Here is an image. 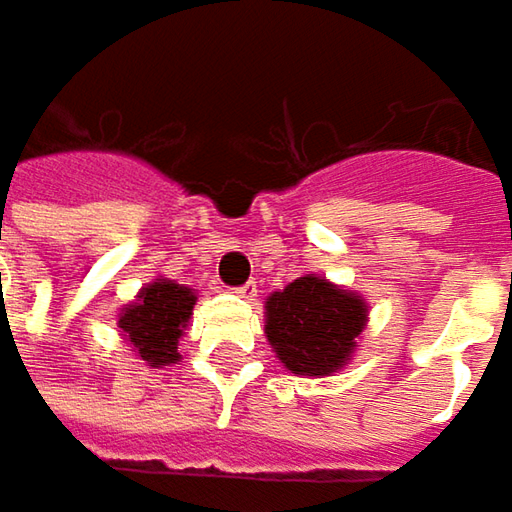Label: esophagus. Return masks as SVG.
I'll use <instances>...</instances> for the list:
<instances>
[{
    "mask_svg": "<svg viewBox=\"0 0 512 512\" xmlns=\"http://www.w3.org/2000/svg\"><path fill=\"white\" fill-rule=\"evenodd\" d=\"M235 294H238V297H246V300H252V297H257V283L255 280H249V283H243L240 289H235Z\"/></svg>",
    "mask_w": 512,
    "mask_h": 512,
    "instance_id": "34e87169",
    "label": "esophagus"
}]
</instances>
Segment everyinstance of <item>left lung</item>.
<instances>
[{
    "instance_id": "obj_1",
    "label": "left lung",
    "mask_w": 512,
    "mask_h": 512,
    "mask_svg": "<svg viewBox=\"0 0 512 512\" xmlns=\"http://www.w3.org/2000/svg\"><path fill=\"white\" fill-rule=\"evenodd\" d=\"M368 306L317 274L297 277L266 300V340L291 374L331 377L351 360Z\"/></svg>"
}]
</instances>
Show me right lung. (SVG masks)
I'll return each instance as SVG.
<instances>
[{
    "label": "right lung",
    "mask_w": 512,
    "mask_h": 512,
    "mask_svg": "<svg viewBox=\"0 0 512 512\" xmlns=\"http://www.w3.org/2000/svg\"><path fill=\"white\" fill-rule=\"evenodd\" d=\"M195 303H198L195 291L181 283H172L167 277H158L155 283L138 291L135 303L121 309L118 328L147 365L152 368L172 365L181 360L178 340L184 337Z\"/></svg>",
    "instance_id": "obj_1"
}]
</instances>
